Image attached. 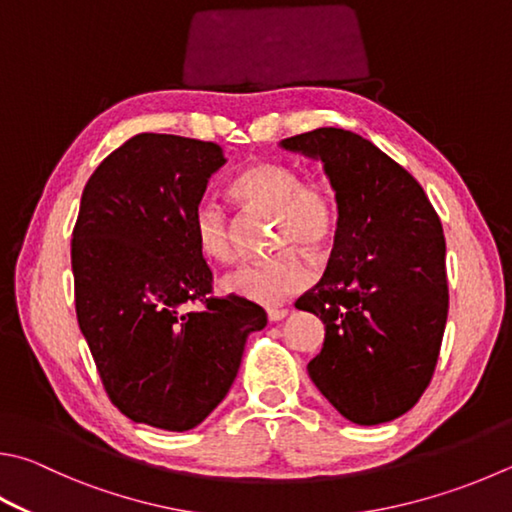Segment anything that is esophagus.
I'll list each match as a JSON object with an SVG mask.
<instances>
[{"mask_svg": "<svg viewBox=\"0 0 512 512\" xmlns=\"http://www.w3.org/2000/svg\"><path fill=\"white\" fill-rule=\"evenodd\" d=\"M266 313H268V320H271V322H280L288 315V309H268Z\"/></svg>", "mask_w": 512, "mask_h": 512, "instance_id": "obj_1", "label": "esophagus"}]
</instances>
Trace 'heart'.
<instances>
[{"label":"heart","mask_w":512,"mask_h":512,"mask_svg":"<svg viewBox=\"0 0 512 512\" xmlns=\"http://www.w3.org/2000/svg\"><path fill=\"white\" fill-rule=\"evenodd\" d=\"M230 190L244 206L273 212V248L280 253L262 262L244 264L224 277V291L250 302L277 304L313 282V268L300 250L320 255L338 230V203L327 183L302 181L300 172L284 163L246 167ZM201 253L215 262H232L235 235L226 208L215 199H201L192 215Z\"/></svg>","instance_id":"b5f03b06"}]
</instances>
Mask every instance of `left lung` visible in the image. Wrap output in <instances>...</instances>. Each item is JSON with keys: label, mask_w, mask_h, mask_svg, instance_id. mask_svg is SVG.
<instances>
[{"label": "left lung", "mask_w": 512, "mask_h": 512, "mask_svg": "<svg viewBox=\"0 0 512 512\" xmlns=\"http://www.w3.org/2000/svg\"><path fill=\"white\" fill-rule=\"evenodd\" d=\"M324 165L338 230L322 280L295 302L320 315L322 351L309 376L358 425L394 421L430 385L448 320L441 219L414 176L347 129L284 138Z\"/></svg>", "instance_id": "left-lung-1"}]
</instances>
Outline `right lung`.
Returning a JSON list of instances; mask_svg holds the SVG:
<instances>
[{
	"mask_svg": "<svg viewBox=\"0 0 512 512\" xmlns=\"http://www.w3.org/2000/svg\"><path fill=\"white\" fill-rule=\"evenodd\" d=\"M217 143L138 134L85 185L71 239L76 313L105 392L134 423L185 432L224 401L262 306L212 295L192 215ZM185 303H203L185 314Z\"/></svg>",
	"mask_w": 512,
	"mask_h": 512,
	"instance_id": "right-lung-1",
	"label": "right lung"
}]
</instances>
